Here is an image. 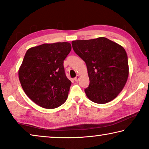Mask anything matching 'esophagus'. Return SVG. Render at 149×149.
<instances>
[{
	"instance_id": "1",
	"label": "esophagus",
	"mask_w": 149,
	"mask_h": 149,
	"mask_svg": "<svg viewBox=\"0 0 149 149\" xmlns=\"http://www.w3.org/2000/svg\"><path fill=\"white\" fill-rule=\"evenodd\" d=\"M79 79V75H76V77L74 78V80L75 81H77Z\"/></svg>"
}]
</instances>
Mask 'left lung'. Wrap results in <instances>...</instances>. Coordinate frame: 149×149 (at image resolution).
<instances>
[{
  "label": "left lung",
  "mask_w": 149,
  "mask_h": 149,
  "mask_svg": "<svg viewBox=\"0 0 149 149\" xmlns=\"http://www.w3.org/2000/svg\"><path fill=\"white\" fill-rule=\"evenodd\" d=\"M74 52L86 64L89 85L87 97L95 103L105 104L122 91L129 74L125 49L105 37L72 42Z\"/></svg>",
  "instance_id": "8db88e82"
}]
</instances>
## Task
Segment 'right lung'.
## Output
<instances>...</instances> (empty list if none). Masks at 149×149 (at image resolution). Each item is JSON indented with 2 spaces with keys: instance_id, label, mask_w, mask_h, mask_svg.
I'll list each match as a JSON object with an SVG mask.
<instances>
[{
  "instance_id": "right-lung-1",
  "label": "right lung",
  "mask_w": 149,
  "mask_h": 149,
  "mask_svg": "<svg viewBox=\"0 0 149 149\" xmlns=\"http://www.w3.org/2000/svg\"><path fill=\"white\" fill-rule=\"evenodd\" d=\"M67 42L42 44L27 50L19 70L24 92L40 107L52 109L65 102L71 81L65 75L64 60L71 51Z\"/></svg>"
}]
</instances>
